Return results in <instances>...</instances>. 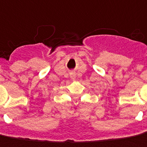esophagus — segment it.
<instances>
[{
	"label": "esophagus",
	"mask_w": 147,
	"mask_h": 147,
	"mask_svg": "<svg viewBox=\"0 0 147 147\" xmlns=\"http://www.w3.org/2000/svg\"><path fill=\"white\" fill-rule=\"evenodd\" d=\"M72 78H75V75H71Z\"/></svg>",
	"instance_id": "1"
}]
</instances>
